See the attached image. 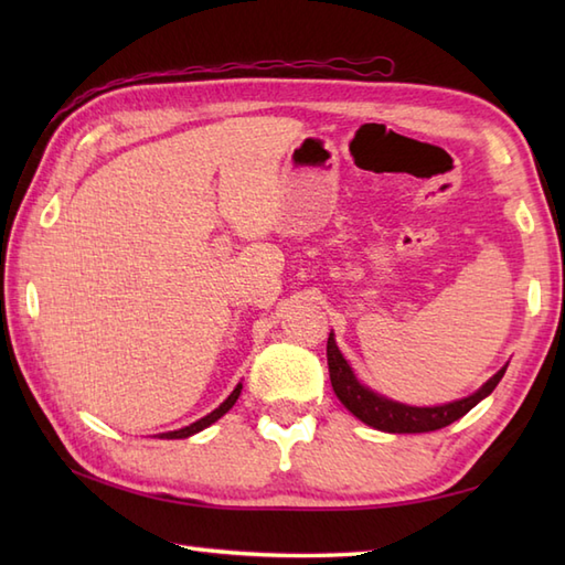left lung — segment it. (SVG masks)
<instances>
[{"label": "left lung", "instance_id": "8db88e82", "mask_svg": "<svg viewBox=\"0 0 565 565\" xmlns=\"http://www.w3.org/2000/svg\"><path fill=\"white\" fill-rule=\"evenodd\" d=\"M328 369L334 395H338L347 411L362 419L364 425L381 431H391V435H417V431H435L456 423V419L463 417L471 407L488 398V395L495 391L500 379L505 376L508 364L502 366L495 376H490L476 393L466 395V398L427 407L398 403L364 386V383L356 379L350 362L342 356L338 342H334V332H330L328 338Z\"/></svg>", "mask_w": 565, "mask_h": 565}]
</instances>
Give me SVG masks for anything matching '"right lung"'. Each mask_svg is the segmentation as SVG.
I'll list each match as a JSON object with an SVG mask.
<instances>
[{
  "mask_svg": "<svg viewBox=\"0 0 565 565\" xmlns=\"http://www.w3.org/2000/svg\"><path fill=\"white\" fill-rule=\"evenodd\" d=\"M239 391H243V383H237L235 386V391L227 395V398L215 407L213 413H209L206 417H201V419H196V423H191L189 427H182V429H174V431H162L160 435V439H186V437H191V435H196V431H201V429H206V427H211L215 419H221L227 411H231V407L235 405V401L239 398Z\"/></svg>",
  "mask_w": 565,
  "mask_h": 565,
  "instance_id": "right-lung-1",
  "label": "right lung"
}]
</instances>
